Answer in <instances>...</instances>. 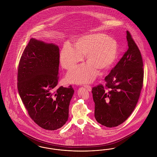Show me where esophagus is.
Here are the masks:
<instances>
[{
	"label": "esophagus",
	"mask_w": 157,
	"mask_h": 157,
	"mask_svg": "<svg viewBox=\"0 0 157 157\" xmlns=\"http://www.w3.org/2000/svg\"><path fill=\"white\" fill-rule=\"evenodd\" d=\"M84 87L88 90L89 92H90L92 90V88H91V86L90 85H84Z\"/></svg>",
	"instance_id": "obj_1"
}]
</instances>
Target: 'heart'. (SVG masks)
Masks as SVG:
<instances>
[{"instance_id":"obj_1","label":"heart","mask_w":157,"mask_h":157,"mask_svg":"<svg viewBox=\"0 0 157 157\" xmlns=\"http://www.w3.org/2000/svg\"><path fill=\"white\" fill-rule=\"evenodd\" d=\"M85 55L88 63L71 69L67 78L75 83L92 82L98 75V71H104L114 63L118 56V44L112 37L101 33L84 35L78 38L74 48L65 44L60 53L62 67L69 70L81 62Z\"/></svg>"}]
</instances>
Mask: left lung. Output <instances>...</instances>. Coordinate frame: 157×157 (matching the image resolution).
Listing matches in <instances>:
<instances>
[{"label": "left lung", "instance_id": "1", "mask_svg": "<svg viewBox=\"0 0 157 157\" xmlns=\"http://www.w3.org/2000/svg\"><path fill=\"white\" fill-rule=\"evenodd\" d=\"M128 49L102 85L92 90L95 118L105 127L112 128L125 122L134 110L143 85L144 70L141 52L127 31Z\"/></svg>", "mask_w": 157, "mask_h": 157}]
</instances>
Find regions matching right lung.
I'll return each mask as SVG.
<instances>
[{"label": "right lung", "instance_id": "obj_1", "mask_svg": "<svg viewBox=\"0 0 157 157\" xmlns=\"http://www.w3.org/2000/svg\"><path fill=\"white\" fill-rule=\"evenodd\" d=\"M59 49L54 44L32 38L19 62L17 89L30 118L46 130L65 124L74 93L70 86L57 87Z\"/></svg>", "mask_w": 157, "mask_h": 157}]
</instances>
